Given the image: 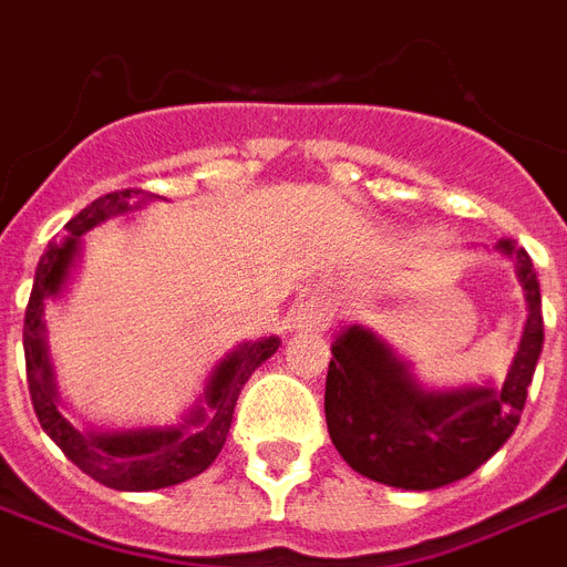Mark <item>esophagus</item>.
<instances>
[{"mask_svg":"<svg viewBox=\"0 0 567 567\" xmlns=\"http://www.w3.org/2000/svg\"><path fill=\"white\" fill-rule=\"evenodd\" d=\"M332 323V309L323 300H306L293 311V327L302 332H323Z\"/></svg>","mask_w":567,"mask_h":567,"instance_id":"esophagus-1","label":"esophagus"}]
</instances>
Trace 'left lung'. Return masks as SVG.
<instances>
[{
    "instance_id": "8db88e82",
    "label": "left lung",
    "mask_w": 567,
    "mask_h": 567,
    "mask_svg": "<svg viewBox=\"0 0 567 567\" xmlns=\"http://www.w3.org/2000/svg\"><path fill=\"white\" fill-rule=\"evenodd\" d=\"M494 249L515 261L527 300V323L503 382L423 385L394 347L359 323L332 341L323 400L329 439L347 465L373 483L430 492L465 480L518 426L545 344L542 291L527 249L512 240Z\"/></svg>"
}]
</instances>
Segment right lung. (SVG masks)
Instances as JSON below:
<instances>
[{
	"mask_svg": "<svg viewBox=\"0 0 567 567\" xmlns=\"http://www.w3.org/2000/svg\"><path fill=\"white\" fill-rule=\"evenodd\" d=\"M150 199H155V194L114 190L75 214L64 226V238L52 240L47 252L40 256L29 309H25V327H22L25 373H29L31 403H34L40 426L64 450V456L73 465L82 467L96 483L117 488V492H155V488L179 485L190 476L203 474L226 444L244 382L282 347L276 336L231 347L229 353L214 364V371L205 379L203 394L182 414L179 423L128 426V430L126 426L123 430L100 426L96 430V426H75L66 417L61 394H58L55 364L49 359L47 306L64 297L75 267L82 265L84 235L117 214L137 212Z\"/></svg>",
	"mask_w": 567,
	"mask_h": 567,
	"instance_id": "add662e5",
	"label": "right lung"
}]
</instances>
